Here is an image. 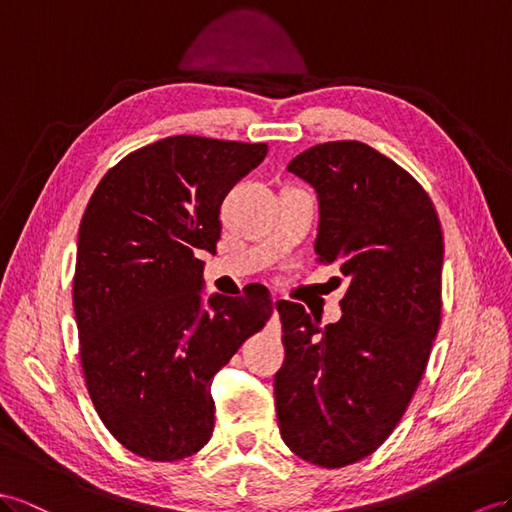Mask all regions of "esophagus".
Instances as JSON below:
<instances>
[{"label":"esophagus","mask_w":512,"mask_h":512,"mask_svg":"<svg viewBox=\"0 0 512 512\" xmlns=\"http://www.w3.org/2000/svg\"><path fill=\"white\" fill-rule=\"evenodd\" d=\"M272 305H274V311H272V318L268 320V326H270V329H279L281 320H279V311H277V305H279L277 296H272Z\"/></svg>","instance_id":"esophagus-1"}]
</instances>
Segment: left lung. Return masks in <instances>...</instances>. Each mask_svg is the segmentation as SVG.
Here are the masks:
<instances>
[{"mask_svg": "<svg viewBox=\"0 0 512 512\" xmlns=\"http://www.w3.org/2000/svg\"><path fill=\"white\" fill-rule=\"evenodd\" d=\"M287 170L316 190V261L337 266L348 290L342 318L326 326L279 300V430L303 461L344 467L391 435L426 370L441 322L443 235L424 188L368 144H318Z\"/></svg>", "mask_w": 512, "mask_h": 512, "instance_id": "left-lung-1", "label": "left lung"}]
</instances>
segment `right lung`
Wrapping results in <instances>:
<instances>
[{
    "label": "right lung",
    "instance_id": "obj_1",
    "mask_svg": "<svg viewBox=\"0 0 512 512\" xmlns=\"http://www.w3.org/2000/svg\"><path fill=\"white\" fill-rule=\"evenodd\" d=\"M268 153L168 136L108 170L77 233L73 311L101 422L149 461H181L212 437V381L272 313L264 285L203 294L220 205Z\"/></svg>",
    "mask_w": 512,
    "mask_h": 512
}]
</instances>
